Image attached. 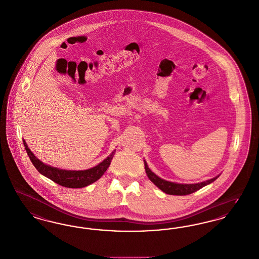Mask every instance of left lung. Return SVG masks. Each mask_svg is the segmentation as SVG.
<instances>
[{"label": "left lung", "instance_id": "1", "mask_svg": "<svg viewBox=\"0 0 259 259\" xmlns=\"http://www.w3.org/2000/svg\"><path fill=\"white\" fill-rule=\"evenodd\" d=\"M144 164H145V171H146L147 176L151 180V182H153L159 190H161L167 194H171V195L191 194L194 191L202 189L203 187L213 183L220 176V175L215 176L213 179L204 181V182L197 183V184H178V183H173V182H169V181L163 180V179L159 178L154 172L151 171V169L148 167L146 160H144Z\"/></svg>", "mask_w": 259, "mask_h": 259}]
</instances>
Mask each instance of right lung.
I'll use <instances>...</instances> for the list:
<instances>
[{
	"label": "right lung",
	"instance_id": "add662e5",
	"mask_svg": "<svg viewBox=\"0 0 259 259\" xmlns=\"http://www.w3.org/2000/svg\"><path fill=\"white\" fill-rule=\"evenodd\" d=\"M23 143L32 163L40 174L59 184L60 186L70 189L84 188L99 180L109 167L115 154L114 150L109 157H107L103 161H101V163H99L93 168L86 170H65L45 164L38 158H35L32 151L28 148L25 140H23Z\"/></svg>",
	"mask_w": 259,
	"mask_h": 259
}]
</instances>
